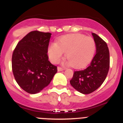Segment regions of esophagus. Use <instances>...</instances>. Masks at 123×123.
<instances>
[{"label":"esophagus","mask_w":123,"mask_h":123,"mask_svg":"<svg viewBox=\"0 0 123 123\" xmlns=\"http://www.w3.org/2000/svg\"><path fill=\"white\" fill-rule=\"evenodd\" d=\"M57 70H58V71H63V70H64V68H61V67H58V68H57Z\"/></svg>","instance_id":"obj_1"}]
</instances>
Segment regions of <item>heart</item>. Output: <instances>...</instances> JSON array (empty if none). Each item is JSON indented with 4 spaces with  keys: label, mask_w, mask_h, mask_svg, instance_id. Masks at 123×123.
Listing matches in <instances>:
<instances>
[{
    "label": "heart",
    "mask_w": 123,
    "mask_h": 123,
    "mask_svg": "<svg viewBox=\"0 0 123 123\" xmlns=\"http://www.w3.org/2000/svg\"><path fill=\"white\" fill-rule=\"evenodd\" d=\"M95 43L94 39L82 34H69L60 37L48 48V55L53 63H58L66 53L68 63L75 68L86 67L94 57Z\"/></svg>",
    "instance_id": "obj_1"
}]
</instances>
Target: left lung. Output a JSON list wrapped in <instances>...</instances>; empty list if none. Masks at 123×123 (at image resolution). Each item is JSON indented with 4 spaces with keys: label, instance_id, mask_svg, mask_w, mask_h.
Returning <instances> with one entry per match:
<instances>
[{
    "label": "left lung",
    "instance_id": "1",
    "mask_svg": "<svg viewBox=\"0 0 123 123\" xmlns=\"http://www.w3.org/2000/svg\"><path fill=\"white\" fill-rule=\"evenodd\" d=\"M96 46V54L86 69L74 71L71 85L83 94H91L102 85L110 68V53L106 42L95 33H92Z\"/></svg>",
    "mask_w": 123,
    "mask_h": 123
}]
</instances>
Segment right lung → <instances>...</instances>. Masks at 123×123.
Returning a JSON list of instances; mask_svg holds the SVG:
<instances>
[{
    "instance_id": "obj_1",
    "label": "right lung",
    "mask_w": 123,
    "mask_h": 123,
    "mask_svg": "<svg viewBox=\"0 0 123 123\" xmlns=\"http://www.w3.org/2000/svg\"><path fill=\"white\" fill-rule=\"evenodd\" d=\"M50 32L31 31L17 44L12 55V71L21 89L29 94L41 92L50 84L57 67L49 61Z\"/></svg>"
}]
</instances>
